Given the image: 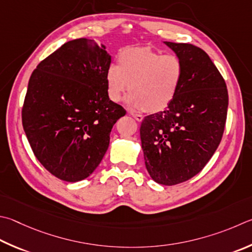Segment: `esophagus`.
<instances>
[{
	"label": "esophagus",
	"mask_w": 252,
	"mask_h": 252,
	"mask_svg": "<svg viewBox=\"0 0 252 252\" xmlns=\"http://www.w3.org/2000/svg\"><path fill=\"white\" fill-rule=\"evenodd\" d=\"M130 114L132 117H133L136 121L138 122H140V121H142L143 120V116H142V114H138V113H133V112H130Z\"/></svg>",
	"instance_id": "34e87169"
}]
</instances>
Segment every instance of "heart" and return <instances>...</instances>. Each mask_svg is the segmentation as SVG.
I'll return each instance as SVG.
<instances>
[{"mask_svg":"<svg viewBox=\"0 0 252 252\" xmlns=\"http://www.w3.org/2000/svg\"><path fill=\"white\" fill-rule=\"evenodd\" d=\"M184 78V65L174 54L146 47H129L118 55L117 65L109 66L106 75L110 100L119 102L129 89L133 108L154 113L173 102Z\"/></svg>","mask_w":252,"mask_h":252,"instance_id":"obj_1","label":"heart"}]
</instances>
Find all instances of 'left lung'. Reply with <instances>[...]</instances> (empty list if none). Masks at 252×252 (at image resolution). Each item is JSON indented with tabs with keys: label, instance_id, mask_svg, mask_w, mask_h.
Returning <instances> with one entry per match:
<instances>
[{
	"label": "left lung",
	"instance_id": "left-lung-1",
	"mask_svg": "<svg viewBox=\"0 0 252 252\" xmlns=\"http://www.w3.org/2000/svg\"><path fill=\"white\" fill-rule=\"evenodd\" d=\"M164 43L183 62L184 78L165 110L142 120L140 136L150 176L172 186L198 174L217 150L225 130L228 91L202 48Z\"/></svg>",
	"mask_w": 252,
	"mask_h": 252
}]
</instances>
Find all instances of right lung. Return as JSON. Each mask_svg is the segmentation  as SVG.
<instances>
[{
	"instance_id": "obj_1",
	"label": "right lung",
	"mask_w": 252,
	"mask_h": 252,
	"mask_svg": "<svg viewBox=\"0 0 252 252\" xmlns=\"http://www.w3.org/2000/svg\"><path fill=\"white\" fill-rule=\"evenodd\" d=\"M111 56L94 39L70 40L32 74L22 123L36 158L59 180L88 177L106 154L110 132L126 111L109 99Z\"/></svg>"
}]
</instances>
